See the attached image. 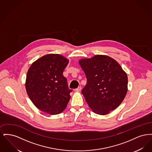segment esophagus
<instances>
[{"label":"esophagus","instance_id":"esophagus-1","mask_svg":"<svg viewBox=\"0 0 152 152\" xmlns=\"http://www.w3.org/2000/svg\"><path fill=\"white\" fill-rule=\"evenodd\" d=\"M81 90V87H79L75 89L76 92H80Z\"/></svg>","mask_w":152,"mask_h":152}]
</instances>
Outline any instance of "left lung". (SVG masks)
<instances>
[{
    "instance_id": "8db88e82",
    "label": "left lung",
    "mask_w": 152,
    "mask_h": 152,
    "mask_svg": "<svg viewBox=\"0 0 152 152\" xmlns=\"http://www.w3.org/2000/svg\"><path fill=\"white\" fill-rule=\"evenodd\" d=\"M79 63L87 77L82 89L89 107L100 115H105L117 108L128 91V76L114 58L96 55L81 58Z\"/></svg>"
}]
</instances>
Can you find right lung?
Masks as SVG:
<instances>
[{"mask_svg":"<svg viewBox=\"0 0 152 152\" xmlns=\"http://www.w3.org/2000/svg\"><path fill=\"white\" fill-rule=\"evenodd\" d=\"M69 60L60 54H48L30 66L26 89L30 100L40 110L51 115L61 113L71 99L63 72Z\"/></svg>","mask_w":152,"mask_h":152,"instance_id":"1","label":"right lung"}]
</instances>
